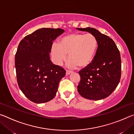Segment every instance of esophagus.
<instances>
[{
  "label": "esophagus",
  "mask_w": 134,
  "mask_h": 134,
  "mask_svg": "<svg viewBox=\"0 0 134 134\" xmlns=\"http://www.w3.org/2000/svg\"><path fill=\"white\" fill-rule=\"evenodd\" d=\"M71 72H72L71 71H70L69 70H66V75H69Z\"/></svg>",
  "instance_id": "34e87169"
}]
</instances>
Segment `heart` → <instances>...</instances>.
Returning <instances> with one entry per match:
<instances>
[{"label":"heart","mask_w":134,"mask_h":134,"mask_svg":"<svg viewBox=\"0 0 134 134\" xmlns=\"http://www.w3.org/2000/svg\"><path fill=\"white\" fill-rule=\"evenodd\" d=\"M98 41L92 34L71 33L63 37L58 44H54L51 53L56 63L62 64L66 60L69 54V64L79 68L88 66L93 60L96 54Z\"/></svg>","instance_id":"heart-1"}]
</instances>
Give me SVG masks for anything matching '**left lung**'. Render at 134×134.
I'll return each instance as SVG.
<instances>
[{"label": "left lung", "instance_id": "8db88e82", "mask_svg": "<svg viewBox=\"0 0 134 134\" xmlns=\"http://www.w3.org/2000/svg\"><path fill=\"white\" fill-rule=\"evenodd\" d=\"M87 31L97 38L98 47L93 60L79 73L80 81L78 92L86 99H103L116 89L121 80V58L117 46L112 39L93 28H77Z\"/></svg>", "mask_w": 134, "mask_h": 134}]
</instances>
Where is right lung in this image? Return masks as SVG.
I'll return each mask as SVG.
<instances>
[{
	"mask_svg": "<svg viewBox=\"0 0 134 134\" xmlns=\"http://www.w3.org/2000/svg\"><path fill=\"white\" fill-rule=\"evenodd\" d=\"M64 32L60 28L37 29L18 45L15 62L17 82L25 96L33 102L53 99L65 76L64 68L53 64L49 59L53 41Z\"/></svg>",
	"mask_w": 134,
	"mask_h": 134,
	"instance_id": "add662e5",
	"label": "right lung"
}]
</instances>
